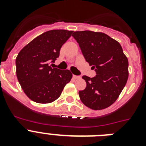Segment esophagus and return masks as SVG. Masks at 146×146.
<instances>
[{
    "instance_id": "obj_1",
    "label": "esophagus",
    "mask_w": 146,
    "mask_h": 146,
    "mask_svg": "<svg viewBox=\"0 0 146 146\" xmlns=\"http://www.w3.org/2000/svg\"><path fill=\"white\" fill-rule=\"evenodd\" d=\"M73 78H74V79H80V76H77V75H73Z\"/></svg>"
}]
</instances>
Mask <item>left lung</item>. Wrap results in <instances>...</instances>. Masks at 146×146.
Masks as SVG:
<instances>
[{"label": "left lung", "instance_id": "1", "mask_svg": "<svg viewBox=\"0 0 146 146\" xmlns=\"http://www.w3.org/2000/svg\"><path fill=\"white\" fill-rule=\"evenodd\" d=\"M72 36L79 44L85 59L96 75H84L86 88L79 91L82 102L92 110H102L115 102L128 80V59L121 44L107 34L91 31H75Z\"/></svg>", "mask_w": 146, "mask_h": 146}]
</instances>
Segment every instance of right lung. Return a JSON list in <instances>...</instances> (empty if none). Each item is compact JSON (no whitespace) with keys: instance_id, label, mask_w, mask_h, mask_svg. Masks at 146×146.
Wrapping results in <instances>:
<instances>
[{"instance_id":"right-lung-1","label":"right lung","mask_w":146,"mask_h":146,"mask_svg":"<svg viewBox=\"0 0 146 146\" xmlns=\"http://www.w3.org/2000/svg\"><path fill=\"white\" fill-rule=\"evenodd\" d=\"M73 33L66 30H52L39 35L23 47L16 58V74L20 86L29 99L41 104L54 102L70 82L68 69L52 68L60 50Z\"/></svg>"}]
</instances>
